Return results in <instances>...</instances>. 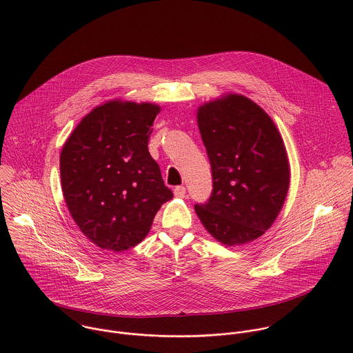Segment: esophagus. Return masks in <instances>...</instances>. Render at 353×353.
<instances>
[{"mask_svg": "<svg viewBox=\"0 0 353 353\" xmlns=\"http://www.w3.org/2000/svg\"><path fill=\"white\" fill-rule=\"evenodd\" d=\"M174 194H175V197H178V199H183V197L186 196V189H185L183 186H176V188L174 189Z\"/></svg>", "mask_w": 353, "mask_h": 353, "instance_id": "1", "label": "esophagus"}]
</instances>
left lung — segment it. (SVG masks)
I'll use <instances>...</instances> for the list:
<instances>
[{"instance_id": "1", "label": "left lung", "mask_w": 353, "mask_h": 353, "mask_svg": "<svg viewBox=\"0 0 353 353\" xmlns=\"http://www.w3.org/2000/svg\"><path fill=\"white\" fill-rule=\"evenodd\" d=\"M213 190L194 209L227 246L259 238L279 216L290 188V163L272 118L243 95L202 104L197 112Z\"/></svg>"}]
</instances>
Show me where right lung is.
<instances>
[{"mask_svg":"<svg viewBox=\"0 0 353 353\" xmlns=\"http://www.w3.org/2000/svg\"><path fill=\"white\" fill-rule=\"evenodd\" d=\"M159 112L152 103L107 101L81 119L61 151L68 209L101 249L123 252L139 245L174 196L148 151Z\"/></svg>","mask_w":353,"mask_h":353,"instance_id":"add662e5","label":"right lung"}]
</instances>
